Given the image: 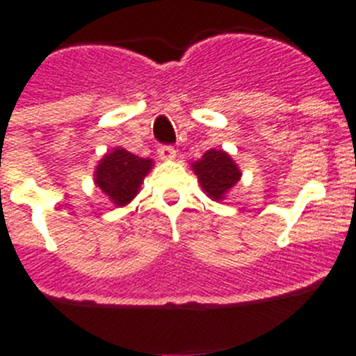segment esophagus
Masks as SVG:
<instances>
[{"mask_svg": "<svg viewBox=\"0 0 356 356\" xmlns=\"http://www.w3.org/2000/svg\"><path fill=\"white\" fill-rule=\"evenodd\" d=\"M159 156L162 160H172L176 156V149L171 144H160L159 146Z\"/></svg>", "mask_w": 356, "mask_h": 356, "instance_id": "1", "label": "esophagus"}]
</instances>
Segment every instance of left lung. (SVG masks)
Listing matches in <instances>:
<instances>
[{
    "label": "left lung",
    "instance_id": "8db88e82",
    "mask_svg": "<svg viewBox=\"0 0 356 356\" xmlns=\"http://www.w3.org/2000/svg\"><path fill=\"white\" fill-rule=\"evenodd\" d=\"M193 165L203 191L213 200H222L229 188L241 180L237 163L222 149L207 151L203 159Z\"/></svg>",
    "mask_w": 356,
    "mask_h": 356
}]
</instances>
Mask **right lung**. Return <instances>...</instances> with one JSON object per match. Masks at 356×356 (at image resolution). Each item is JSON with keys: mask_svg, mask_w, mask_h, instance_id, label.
<instances>
[{"mask_svg": "<svg viewBox=\"0 0 356 356\" xmlns=\"http://www.w3.org/2000/svg\"><path fill=\"white\" fill-rule=\"evenodd\" d=\"M151 165V160L140 159L130 151L118 147L97 165L96 185L112 200V203L124 207L139 193L140 184Z\"/></svg>", "mask_w": 356, "mask_h": 356, "instance_id": "obj_1", "label": "right lung"}]
</instances>
